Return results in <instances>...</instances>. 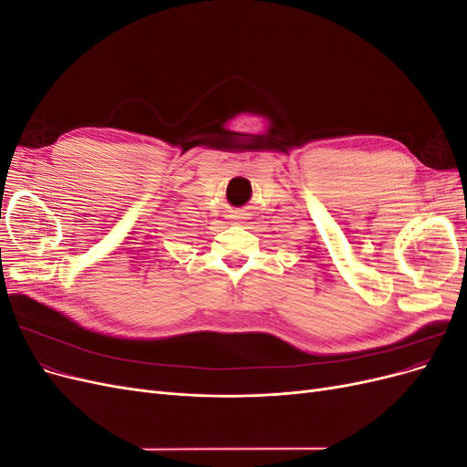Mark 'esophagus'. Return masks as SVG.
Listing matches in <instances>:
<instances>
[{
	"instance_id": "esophagus-1",
	"label": "esophagus",
	"mask_w": 467,
	"mask_h": 467,
	"mask_svg": "<svg viewBox=\"0 0 467 467\" xmlns=\"http://www.w3.org/2000/svg\"><path fill=\"white\" fill-rule=\"evenodd\" d=\"M230 218H232V220H235V222H237V220H244V214H239V212H235V214H232V216H230Z\"/></svg>"
}]
</instances>
